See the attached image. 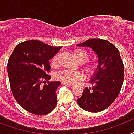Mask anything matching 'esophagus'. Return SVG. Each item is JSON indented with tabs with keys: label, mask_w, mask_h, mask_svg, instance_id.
Masks as SVG:
<instances>
[{
	"label": "esophagus",
	"mask_w": 134,
	"mask_h": 134,
	"mask_svg": "<svg viewBox=\"0 0 134 134\" xmlns=\"http://www.w3.org/2000/svg\"><path fill=\"white\" fill-rule=\"evenodd\" d=\"M62 83L63 84H64V85H66V86H69V87H73L74 86V84H71V83Z\"/></svg>",
	"instance_id": "esophagus-1"
}]
</instances>
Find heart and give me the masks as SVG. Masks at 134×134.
<instances>
[{
	"label": "heart",
	"mask_w": 134,
	"mask_h": 134,
	"mask_svg": "<svg viewBox=\"0 0 134 134\" xmlns=\"http://www.w3.org/2000/svg\"><path fill=\"white\" fill-rule=\"evenodd\" d=\"M74 55L76 59L81 63H83L82 69L87 75L92 76L95 74L99 68V64L97 61L88 60L90 54L83 49H76L74 51ZM58 57L55 55L51 61V65L53 67H56L58 65ZM57 79L66 83H74V82L80 81L83 79V75L80 72L73 71L69 69H64L56 74Z\"/></svg>",
	"instance_id": "1"
}]
</instances>
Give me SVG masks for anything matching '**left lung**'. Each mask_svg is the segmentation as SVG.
Masks as SVG:
<instances>
[{
	"label": "left lung",
	"mask_w": 134,
	"mask_h": 134,
	"mask_svg": "<svg viewBox=\"0 0 134 134\" xmlns=\"http://www.w3.org/2000/svg\"><path fill=\"white\" fill-rule=\"evenodd\" d=\"M93 49L99 58V68L91 80L92 88H86L77 99L79 106L88 112L97 113L110 106L120 92L125 70L119 50L106 40L90 39L78 44Z\"/></svg>",
	"instance_id": "obj_1"
}]
</instances>
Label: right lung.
<instances>
[{
    "label": "right lung",
    "instance_id": "obj_1",
    "mask_svg": "<svg viewBox=\"0 0 134 134\" xmlns=\"http://www.w3.org/2000/svg\"><path fill=\"white\" fill-rule=\"evenodd\" d=\"M61 48L39 40L25 41L16 45L9 58L7 71L12 92L26 111L44 115L56 106V90L60 82L48 81L51 76L47 74L49 60Z\"/></svg>",
    "mask_w": 134,
    "mask_h": 134
}]
</instances>
